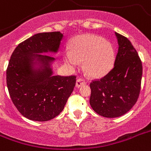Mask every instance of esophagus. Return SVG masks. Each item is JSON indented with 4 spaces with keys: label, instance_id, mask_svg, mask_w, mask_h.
Returning <instances> with one entry per match:
<instances>
[{
    "label": "esophagus",
    "instance_id": "obj_1",
    "mask_svg": "<svg viewBox=\"0 0 151 151\" xmlns=\"http://www.w3.org/2000/svg\"><path fill=\"white\" fill-rule=\"evenodd\" d=\"M86 81L83 78H78V80H77V82H76V86L77 87H81V86H83V85H86Z\"/></svg>",
    "mask_w": 151,
    "mask_h": 151
}]
</instances>
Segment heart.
<instances>
[{
  "mask_svg": "<svg viewBox=\"0 0 151 151\" xmlns=\"http://www.w3.org/2000/svg\"><path fill=\"white\" fill-rule=\"evenodd\" d=\"M65 61L71 66H78L83 62V67L88 75L99 78L111 70L115 61V50L109 42L95 35H79L73 40L70 53L65 55Z\"/></svg>",
  "mask_w": 151,
  "mask_h": 151,
  "instance_id": "b5f03b06",
  "label": "heart"
}]
</instances>
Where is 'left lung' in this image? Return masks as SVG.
Segmentation results:
<instances>
[{
    "label": "left lung",
    "mask_w": 151,
    "mask_h": 151,
    "mask_svg": "<svg viewBox=\"0 0 151 151\" xmlns=\"http://www.w3.org/2000/svg\"><path fill=\"white\" fill-rule=\"evenodd\" d=\"M119 49L114 66L106 75L92 80L89 103L100 116H121L136 103L141 90L142 65L129 40L116 32Z\"/></svg>",
    "instance_id": "obj_1"
}]
</instances>
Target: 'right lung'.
Here are the masks:
<instances>
[{
	"label": "right lung",
	"instance_id": "1",
	"mask_svg": "<svg viewBox=\"0 0 151 151\" xmlns=\"http://www.w3.org/2000/svg\"><path fill=\"white\" fill-rule=\"evenodd\" d=\"M63 36L59 32L38 33L20 42L11 55L6 70L9 95L17 110L31 120L48 121L58 116L76 85L75 75L53 76L47 65L37 73L32 70L34 54L57 51ZM36 57L45 65L54 59Z\"/></svg>",
	"mask_w": 151,
	"mask_h": 151
}]
</instances>
